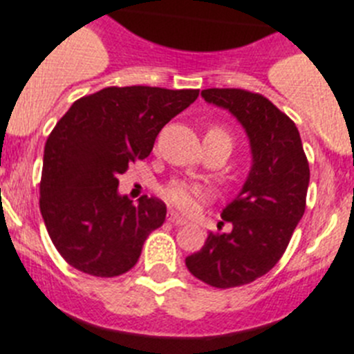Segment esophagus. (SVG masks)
<instances>
[{"instance_id": "34e87169", "label": "esophagus", "mask_w": 354, "mask_h": 354, "mask_svg": "<svg viewBox=\"0 0 354 354\" xmlns=\"http://www.w3.org/2000/svg\"><path fill=\"white\" fill-rule=\"evenodd\" d=\"M167 221H169L171 224H174V225L187 224V218H183V216H180V215H178V213H174V212L167 213Z\"/></svg>"}]
</instances>
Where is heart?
I'll use <instances>...</instances> for the list:
<instances>
[{"instance_id":"obj_1","label":"heart","mask_w":354,"mask_h":354,"mask_svg":"<svg viewBox=\"0 0 354 354\" xmlns=\"http://www.w3.org/2000/svg\"><path fill=\"white\" fill-rule=\"evenodd\" d=\"M206 138H222L231 141L229 133L225 130L218 129V127H212L206 132ZM209 192L206 187L196 183H189V181H171L164 190H162V197L169 206L180 209L183 213H192L199 208L203 201L208 199Z\"/></svg>"}]
</instances>
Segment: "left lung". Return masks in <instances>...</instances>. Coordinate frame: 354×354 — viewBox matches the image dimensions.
<instances>
[{
	"instance_id": "obj_1",
	"label": "left lung",
	"mask_w": 354,
	"mask_h": 354,
	"mask_svg": "<svg viewBox=\"0 0 354 354\" xmlns=\"http://www.w3.org/2000/svg\"><path fill=\"white\" fill-rule=\"evenodd\" d=\"M201 95L243 125L252 167L241 192L222 212L231 232H209L185 264L205 284L238 288L268 273L286 252L305 213L310 169L295 122L268 98L238 88H209Z\"/></svg>"
}]
</instances>
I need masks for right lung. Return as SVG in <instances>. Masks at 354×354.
I'll return each instance as SVG.
<instances>
[{
    "instance_id": "add662e5",
    "label": "right lung",
    "mask_w": 354,
    "mask_h": 354,
    "mask_svg": "<svg viewBox=\"0 0 354 354\" xmlns=\"http://www.w3.org/2000/svg\"><path fill=\"white\" fill-rule=\"evenodd\" d=\"M199 90L109 86L72 104L44 149L40 212L54 247L75 270L118 277L136 266L165 205L118 194L120 174L153 149L158 132Z\"/></svg>"
}]
</instances>
